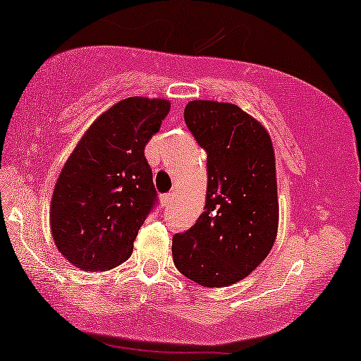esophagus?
I'll return each mask as SVG.
<instances>
[{"mask_svg":"<svg viewBox=\"0 0 361 361\" xmlns=\"http://www.w3.org/2000/svg\"><path fill=\"white\" fill-rule=\"evenodd\" d=\"M173 198H174V193H166V195H163V207L164 208H169L171 203H173Z\"/></svg>","mask_w":361,"mask_h":361,"instance_id":"34e87169","label":"esophagus"}]
</instances>
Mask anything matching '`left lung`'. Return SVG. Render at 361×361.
<instances>
[{
    "label": "left lung",
    "mask_w": 361,
    "mask_h": 361,
    "mask_svg": "<svg viewBox=\"0 0 361 361\" xmlns=\"http://www.w3.org/2000/svg\"><path fill=\"white\" fill-rule=\"evenodd\" d=\"M184 119L207 152V204L173 237L177 269L203 287H227L268 257L279 224L276 158L262 123L237 104L193 99Z\"/></svg>",
    "instance_id": "8db88e82"
}]
</instances>
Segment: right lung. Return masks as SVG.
I'll return each instance as SVG.
<instances>
[{"label":"right lung","instance_id":"obj_1","mask_svg":"<svg viewBox=\"0 0 361 361\" xmlns=\"http://www.w3.org/2000/svg\"><path fill=\"white\" fill-rule=\"evenodd\" d=\"M171 103L130 97L95 119L56 180L49 227L61 255L84 271H108L130 257L157 202L145 145Z\"/></svg>","mask_w":361,"mask_h":361}]
</instances>
